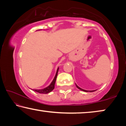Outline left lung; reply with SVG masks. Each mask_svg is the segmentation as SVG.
Returning a JSON list of instances; mask_svg holds the SVG:
<instances>
[{
  "label": "left lung",
  "instance_id": "1",
  "mask_svg": "<svg viewBox=\"0 0 126 126\" xmlns=\"http://www.w3.org/2000/svg\"><path fill=\"white\" fill-rule=\"evenodd\" d=\"M76 87H77V88H78V89H79L80 90H81V91H84V92H92L94 91H86V90H84V89H82V88H80V87H78L77 84H76Z\"/></svg>",
  "mask_w": 126,
  "mask_h": 126
}]
</instances>
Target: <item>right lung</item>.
<instances>
[{"label":"right lung","mask_w":126,"mask_h":126,"mask_svg":"<svg viewBox=\"0 0 126 126\" xmlns=\"http://www.w3.org/2000/svg\"><path fill=\"white\" fill-rule=\"evenodd\" d=\"M58 70H59V68H58V69H57L56 74H55V76L54 78V79L53 80L52 82L51 83L49 86L47 87H46V88H44V89H33V91L36 92H38V93H42V94H47V93H48L50 92L51 91H52L54 88V85H55V80H56V79H57V75H58Z\"/></svg>","instance_id":"right-lung-1"}]
</instances>
